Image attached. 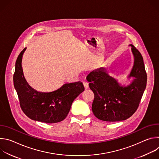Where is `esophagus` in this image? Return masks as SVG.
Instances as JSON below:
<instances>
[{
    "label": "esophagus",
    "mask_w": 159,
    "mask_h": 159,
    "mask_svg": "<svg viewBox=\"0 0 159 159\" xmlns=\"http://www.w3.org/2000/svg\"><path fill=\"white\" fill-rule=\"evenodd\" d=\"M83 85H84V87H85V89H87L89 88V84H88L87 82H86V81L83 82Z\"/></svg>",
    "instance_id": "34e87169"
}]
</instances>
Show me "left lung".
I'll list each match as a JSON object with an SVG mask.
<instances>
[{"label": "left lung", "mask_w": 159, "mask_h": 159, "mask_svg": "<svg viewBox=\"0 0 159 159\" xmlns=\"http://www.w3.org/2000/svg\"><path fill=\"white\" fill-rule=\"evenodd\" d=\"M134 63L128 78H133L128 85H121L110 76L104 68L93 70L87 76L94 94L92 110L98 119L115 122L125 120L137 111L147 85V76L143 57L133 44Z\"/></svg>", "instance_id": "8db88e82"}]
</instances>
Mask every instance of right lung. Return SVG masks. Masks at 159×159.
I'll list each match as a JSON object with an SVG mask.
<instances>
[{
    "mask_svg": "<svg viewBox=\"0 0 159 159\" xmlns=\"http://www.w3.org/2000/svg\"><path fill=\"white\" fill-rule=\"evenodd\" d=\"M26 48L19 55L13 77L20 106L30 119L47 123L63 121L69 112L74 99L84 90L79 81L63 84L50 93H41L33 89L26 80L22 68V58Z\"/></svg>",
    "mask_w": 159,
    "mask_h": 159,
    "instance_id": "right-lung-1",
    "label": "right lung"
}]
</instances>
